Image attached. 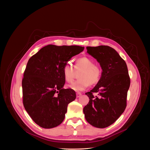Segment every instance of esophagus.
I'll return each instance as SVG.
<instances>
[{
    "label": "esophagus",
    "instance_id": "obj_1",
    "mask_svg": "<svg viewBox=\"0 0 150 150\" xmlns=\"http://www.w3.org/2000/svg\"><path fill=\"white\" fill-rule=\"evenodd\" d=\"M81 96V93L78 92V93H76V98L80 97Z\"/></svg>",
    "mask_w": 150,
    "mask_h": 150
}]
</instances>
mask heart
<instances>
[{"label": "heart", "mask_w": 150, "mask_h": 150, "mask_svg": "<svg viewBox=\"0 0 150 150\" xmlns=\"http://www.w3.org/2000/svg\"><path fill=\"white\" fill-rule=\"evenodd\" d=\"M75 69H81V71L78 75L79 80L74 81L68 86V88L74 91L82 92L87 89L89 84H96L100 80L101 68L98 65L93 64V60L89 57H83L78 58L75 61ZM62 75L66 82L72 81L74 71L70 63H67L63 67Z\"/></svg>", "instance_id": "b5f03b06"}]
</instances>
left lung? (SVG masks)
Segmentation results:
<instances>
[{
	"mask_svg": "<svg viewBox=\"0 0 150 150\" xmlns=\"http://www.w3.org/2000/svg\"><path fill=\"white\" fill-rule=\"evenodd\" d=\"M87 52L96 58L102 69L97 85L85 94L89 98L83 112L89 124L98 128L114 123L127 106L130 78L125 61L115 50L107 45L87 47ZM93 93H97L94 97Z\"/></svg>",
	"mask_w": 150,
	"mask_h": 150,
	"instance_id": "left-lung-1",
	"label": "left lung"
}]
</instances>
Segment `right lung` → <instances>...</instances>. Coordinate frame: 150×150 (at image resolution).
Wrapping results in <instances>:
<instances>
[{
	"label": "right lung",
	"mask_w": 150,
	"mask_h": 150,
	"mask_svg": "<svg viewBox=\"0 0 150 150\" xmlns=\"http://www.w3.org/2000/svg\"><path fill=\"white\" fill-rule=\"evenodd\" d=\"M84 47L48 45L31 57L22 81L23 104L39 127L52 128L64 119L67 105L76 98L75 92L64 89L62 69Z\"/></svg>",
	"instance_id": "obj_1"
}]
</instances>
